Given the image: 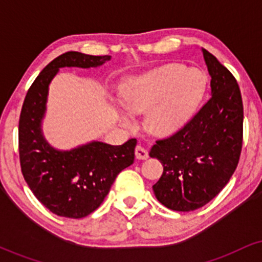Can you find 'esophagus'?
Returning a JSON list of instances; mask_svg holds the SVG:
<instances>
[{"mask_svg":"<svg viewBox=\"0 0 262 262\" xmlns=\"http://www.w3.org/2000/svg\"><path fill=\"white\" fill-rule=\"evenodd\" d=\"M135 158H137L138 160H145V159L149 158L148 150L144 149L141 145H138L137 148H135Z\"/></svg>","mask_w":262,"mask_h":262,"instance_id":"obj_1","label":"esophagus"}]
</instances>
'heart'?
I'll list each match as a JSON object with an SVG mask.
<instances>
[{
    "label": "heart",
    "mask_w": 262,
    "mask_h": 262,
    "mask_svg": "<svg viewBox=\"0 0 262 262\" xmlns=\"http://www.w3.org/2000/svg\"><path fill=\"white\" fill-rule=\"evenodd\" d=\"M203 91L204 77L200 71L169 64L125 79L119 89V97L129 114L146 112L145 125L150 133L169 135L193 112ZM129 114H121L125 127L134 124Z\"/></svg>",
    "instance_id": "obj_1"
}]
</instances>
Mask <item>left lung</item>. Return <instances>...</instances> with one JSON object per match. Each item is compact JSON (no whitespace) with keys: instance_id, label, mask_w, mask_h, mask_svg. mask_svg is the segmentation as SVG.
<instances>
[{"instance_id":"left-lung-1","label":"left lung","mask_w":262,"mask_h":262,"mask_svg":"<svg viewBox=\"0 0 262 262\" xmlns=\"http://www.w3.org/2000/svg\"><path fill=\"white\" fill-rule=\"evenodd\" d=\"M202 52L212 97L176 133L156 140L149 154L164 166L152 186L155 196L177 212L198 209L217 196L235 171L243 146L239 85L214 55Z\"/></svg>"}]
</instances>
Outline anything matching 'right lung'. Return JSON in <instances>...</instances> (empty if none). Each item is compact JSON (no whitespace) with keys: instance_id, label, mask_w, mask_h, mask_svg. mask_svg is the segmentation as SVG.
Listing matches in <instances>:
<instances>
[{"instance_id":"right-lung-1","label":"right lung","mask_w":262,"mask_h":262,"mask_svg":"<svg viewBox=\"0 0 262 262\" xmlns=\"http://www.w3.org/2000/svg\"><path fill=\"white\" fill-rule=\"evenodd\" d=\"M110 55L93 56L68 52L50 61L27 92L18 125V149L23 177L38 201L54 214L79 219L103 202L118 173L134 162L137 139L123 145L92 141L60 151L44 139L41 119L48 89L60 68H96Z\"/></svg>"}]
</instances>
